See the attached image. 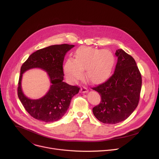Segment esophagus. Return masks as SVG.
Instances as JSON below:
<instances>
[{"label":"esophagus","mask_w":159,"mask_h":159,"mask_svg":"<svg viewBox=\"0 0 159 159\" xmlns=\"http://www.w3.org/2000/svg\"><path fill=\"white\" fill-rule=\"evenodd\" d=\"M80 91L82 93H86L88 91V89L85 86H82L80 88Z\"/></svg>","instance_id":"esophagus-1"}]
</instances>
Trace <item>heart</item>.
I'll list each match as a JSON object with an SVG mask.
<instances>
[{
  "instance_id": "b5f03b06",
  "label": "heart",
  "mask_w": 159,
  "mask_h": 159,
  "mask_svg": "<svg viewBox=\"0 0 159 159\" xmlns=\"http://www.w3.org/2000/svg\"><path fill=\"white\" fill-rule=\"evenodd\" d=\"M115 58L108 50L81 46L75 53V59L66 61L64 70L71 80L80 79L83 70H86V78L93 84H99L106 80L112 71Z\"/></svg>"
}]
</instances>
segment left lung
I'll use <instances>...</instances> for the list:
<instances>
[{"mask_svg":"<svg viewBox=\"0 0 159 159\" xmlns=\"http://www.w3.org/2000/svg\"><path fill=\"white\" fill-rule=\"evenodd\" d=\"M114 73L107 81L92 89L101 95L100 104L93 108L95 117L104 124H115L126 120L138 106L142 77L136 62L122 49Z\"/></svg>","mask_w":159,"mask_h":159,"instance_id":"1","label":"left lung"}]
</instances>
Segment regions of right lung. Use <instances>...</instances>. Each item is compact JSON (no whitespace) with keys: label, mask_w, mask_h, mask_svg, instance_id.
<instances>
[{"label":"right lung","mask_w":159,"mask_h":159,"mask_svg":"<svg viewBox=\"0 0 159 159\" xmlns=\"http://www.w3.org/2000/svg\"><path fill=\"white\" fill-rule=\"evenodd\" d=\"M74 45H53L33 53L21 66L17 89L18 97L25 110L33 118L44 122H52L61 119L69 108L71 100L80 88L63 82V62L66 53ZM38 67L46 70L52 84L48 92L36 100L30 99L22 92L21 80L26 70Z\"/></svg>","instance_id":"1"}]
</instances>
